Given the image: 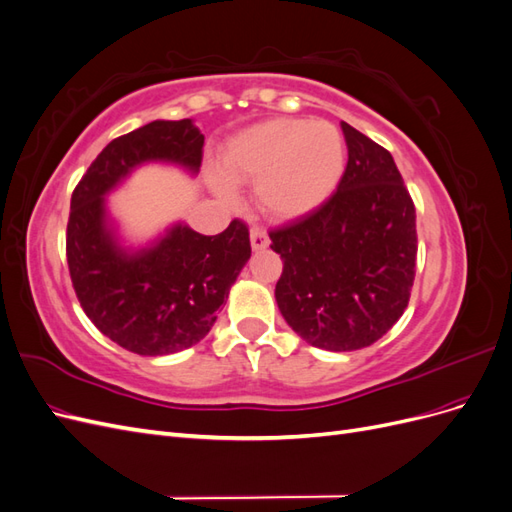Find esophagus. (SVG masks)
Wrapping results in <instances>:
<instances>
[{"label": "esophagus", "instance_id": "esophagus-1", "mask_svg": "<svg viewBox=\"0 0 512 512\" xmlns=\"http://www.w3.org/2000/svg\"><path fill=\"white\" fill-rule=\"evenodd\" d=\"M250 241H252L254 250H265V247L269 245L267 230L262 228V226H252V230H250Z\"/></svg>", "mask_w": 512, "mask_h": 512}]
</instances>
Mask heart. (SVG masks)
I'll list each match as a JSON object with an SVG mask.
<instances>
[{"label": "heart", "mask_w": 512, "mask_h": 512, "mask_svg": "<svg viewBox=\"0 0 512 512\" xmlns=\"http://www.w3.org/2000/svg\"><path fill=\"white\" fill-rule=\"evenodd\" d=\"M346 147L327 121L271 119L228 143L222 175L230 183L258 181L262 211L290 220L327 198L344 173ZM226 194L228 188H224Z\"/></svg>", "instance_id": "heart-1"}]
</instances>
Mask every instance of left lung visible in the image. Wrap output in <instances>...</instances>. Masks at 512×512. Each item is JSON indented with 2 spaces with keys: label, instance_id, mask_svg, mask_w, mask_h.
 I'll return each instance as SVG.
<instances>
[{
  "label": "left lung",
  "instance_id": "left-lung-1",
  "mask_svg": "<svg viewBox=\"0 0 512 512\" xmlns=\"http://www.w3.org/2000/svg\"><path fill=\"white\" fill-rule=\"evenodd\" d=\"M348 164L316 209L269 230L284 269L282 316L307 344L371 346L404 314L416 273V211L393 156L342 121Z\"/></svg>",
  "mask_w": 512,
  "mask_h": 512
}]
</instances>
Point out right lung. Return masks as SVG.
Wrapping results in <instances>:
<instances>
[{"label": "right lung", "mask_w": 512, "mask_h": 512, "mask_svg": "<svg viewBox=\"0 0 512 512\" xmlns=\"http://www.w3.org/2000/svg\"><path fill=\"white\" fill-rule=\"evenodd\" d=\"M205 136L190 119L151 121L108 143L70 200L66 256L87 318L115 344L143 356L173 354L203 339L252 254L239 218L220 235L175 226L149 250L126 254L104 220V194L138 164L175 162L192 173Z\"/></svg>", "instance_id": "right-lung-1"}]
</instances>
